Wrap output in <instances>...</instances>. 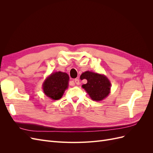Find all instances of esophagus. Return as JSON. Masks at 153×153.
I'll return each mask as SVG.
<instances>
[{"mask_svg": "<svg viewBox=\"0 0 153 153\" xmlns=\"http://www.w3.org/2000/svg\"><path fill=\"white\" fill-rule=\"evenodd\" d=\"M75 82L76 85H80V80L78 78H76V79L75 80Z\"/></svg>", "mask_w": 153, "mask_h": 153, "instance_id": "obj_1", "label": "esophagus"}]
</instances>
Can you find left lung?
<instances>
[{"label": "left lung", "mask_w": 153, "mask_h": 153, "mask_svg": "<svg viewBox=\"0 0 153 153\" xmlns=\"http://www.w3.org/2000/svg\"><path fill=\"white\" fill-rule=\"evenodd\" d=\"M80 77L81 80H87V84L82 85V87L93 101H100L105 99L110 94L111 83L103 74L86 71L82 74Z\"/></svg>", "instance_id": "1"}]
</instances>
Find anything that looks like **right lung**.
Instances as JSON below:
<instances>
[{
  "label": "right lung",
  "mask_w": 153,
  "mask_h": 153,
  "mask_svg": "<svg viewBox=\"0 0 153 153\" xmlns=\"http://www.w3.org/2000/svg\"><path fill=\"white\" fill-rule=\"evenodd\" d=\"M69 77L66 73L57 71L51 73L42 85L44 94L50 99H61L68 88Z\"/></svg>",
  "instance_id": "1"
}]
</instances>
